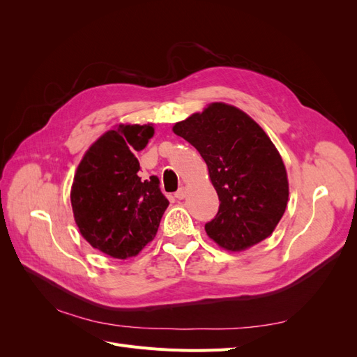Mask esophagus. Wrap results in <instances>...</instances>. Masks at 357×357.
<instances>
[{"label": "esophagus", "mask_w": 357, "mask_h": 357, "mask_svg": "<svg viewBox=\"0 0 357 357\" xmlns=\"http://www.w3.org/2000/svg\"><path fill=\"white\" fill-rule=\"evenodd\" d=\"M174 197L177 198V199H183V198H185L186 197V188H178V190L174 193Z\"/></svg>", "instance_id": "esophagus-1"}]
</instances>
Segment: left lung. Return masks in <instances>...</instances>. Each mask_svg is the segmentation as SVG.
Masks as SVG:
<instances>
[{"label":"left lung","mask_w":357,"mask_h":357,"mask_svg":"<svg viewBox=\"0 0 357 357\" xmlns=\"http://www.w3.org/2000/svg\"><path fill=\"white\" fill-rule=\"evenodd\" d=\"M172 131L198 150L219 195V211L205 223L210 238L241 252L271 235L284 214L289 183L264 129L236 107L214 102Z\"/></svg>","instance_id":"left-lung-1"}]
</instances>
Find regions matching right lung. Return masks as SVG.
Wrapping results in <instances>:
<instances>
[{
	"label": "right lung",
	"instance_id": "obj_1",
	"mask_svg": "<svg viewBox=\"0 0 357 357\" xmlns=\"http://www.w3.org/2000/svg\"><path fill=\"white\" fill-rule=\"evenodd\" d=\"M153 132L150 125H119L91 146L74 176L71 205L80 234L116 259L138 255L155 238L169 204L156 176H138L135 152Z\"/></svg>",
	"mask_w": 357,
	"mask_h": 357
}]
</instances>
